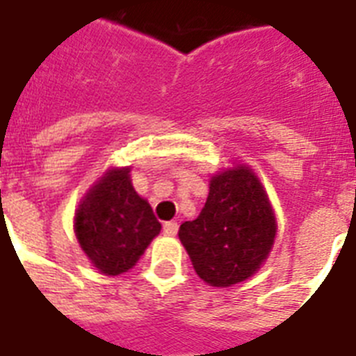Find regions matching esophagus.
<instances>
[{
  "label": "esophagus",
  "instance_id": "34e87169",
  "mask_svg": "<svg viewBox=\"0 0 356 356\" xmlns=\"http://www.w3.org/2000/svg\"><path fill=\"white\" fill-rule=\"evenodd\" d=\"M162 232H163V235L175 237V235L178 234V222H175V221L165 222V225H163V228H162Z\"/></svg>",
  "mask_w": 356,
  "mask_h": 356
}]
</instances>
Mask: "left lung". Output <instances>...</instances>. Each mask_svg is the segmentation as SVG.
I'll return each instance as SVG.
<instances>
[{"mask_svg":"<svg viewBox=\"0 0 356 356\" xmlns=\"http://www.w3.org/2000/svg\"><path fill=\"white\" fill-rule=\"evenodd\" d=\"M194 271L229 287L259 271L276 237V217L260 180L246 165L212 176L207 203L178 232Z\"/></svg>","mask_w":356,"mask_h":356,"instance_id":"left-lung-1","label":"left lung"}]
</instances>
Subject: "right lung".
Wrapping results in <instances>:
<instances>
[{
    "label": "right lung",
    "instance_id": "1",
    "mask_svg": "<svg viewBox=\"0 0 356 356\" xmlns=\"http://www.w3.org/2000/svg\"><path fill=\"white\" fill-rule=\"evenodd\" d=\"M160 228L149 203L135 193L130 168L108 169L85 194L74 216L81 250L106 276L131 269Z\"/></svg>",
    "mask_w": 356,
    "mask_h": 356
}]
</instances>
